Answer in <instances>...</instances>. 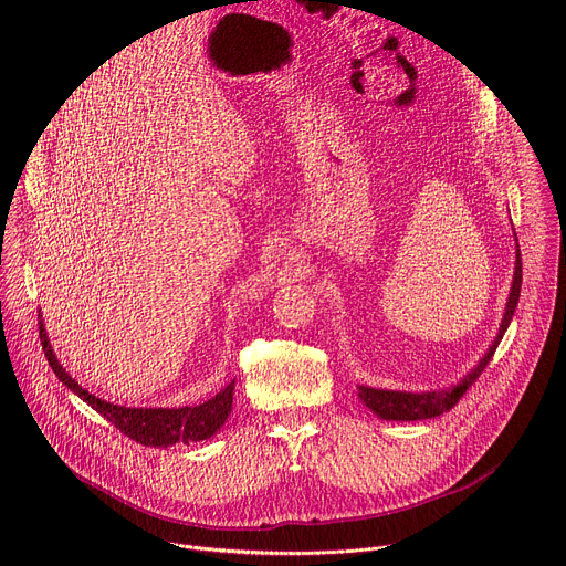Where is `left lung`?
Returning <instances> with one entry per match:
<instances>
[{
    "mask_svg": "<svg viewBox=\"0 0 566 566\" xmlns=\"http://www.w3.org/2000/svg\"><path fill=\"white\" fill-rule=\"evenodd\" d=\"M517 241V237H515ZM520 291H522V255H520V247L515 244V273H513V284H511V293L506 300V308H504V317L500 325V334L493 340V345L489 347V352L479 358V363L452 387H443V389H428V391H400V389H378V387H369V385H358V396L365 402V406L385 421H421V419H434L441 417L443 412L452 410L459 398L465 394V389L479 378V374L486 369V365L491 363L500 340L504 338L513 313L517 308L520 302Z\"/></svg>",
    "mask_w": 566,
    "mask_h": 566,
    "instance_id": "8db88e82",
    "label": "left lung"
}]
</instances>
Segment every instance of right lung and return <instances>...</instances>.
Segmentation results:
<instances>
[{
    "mask_svg": "<svg viewBox=\"0 0 566 566\" xmlns=\"http://www.w3.org/2000/svg\"><path fill=\"white\" fill-rule=\"evenodd\" d=\"M40 340L44 356L55 371V376L62 380L66 389H71L75 396L83 398L87 406H92L101 417H105L112 426H116L125 437L140 446H154V448H170L177 443H197L206 441L212 434L221 430L226 423L230 410H232V391L234 380H230L219 394L208 398L201 406H186V408H125L114 406L105 398H98L90 394L83 385H77L75 378L57 363L55 352L49 343L44 322L40 315Z\"/></svg>",
    "mask_w": 566,
    "mask_h": 566,
    "instance_id": "right-lung-1",
    "label": "right lung"
}]
</instances>
